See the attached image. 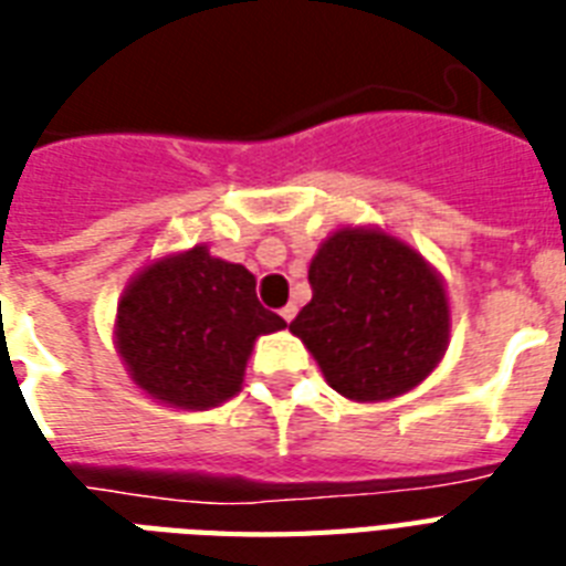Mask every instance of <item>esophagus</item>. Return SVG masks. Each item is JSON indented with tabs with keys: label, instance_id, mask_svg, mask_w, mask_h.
Masks as SVG:
<instances>
[{
	"label": "esophagus",
	"instance_id": "obj_1",
	"mask_svg": "<svg viewBox=\"0 0 566 566\" xmlns=\"http://www.w3.org/2000/svg\"><path fill=\"white\" fill-rule=\"evenodd\" d=\"M280 315H283L286 322H292V318H295V315H297V306L295 304H286V306H283V310H280Z\"/></svg>",
	"mask_w": 566,
	"mask_h": 566
}]
</instances>
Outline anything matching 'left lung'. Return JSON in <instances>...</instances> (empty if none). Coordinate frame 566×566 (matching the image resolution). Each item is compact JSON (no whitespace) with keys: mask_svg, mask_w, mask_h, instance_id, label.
<instances>
[{"mask_svg":"<svg viewBox=\"0 0 566 566\" xmlns=\"http://www.w3.org/2000/svg\"><path fill=\"white\" fill-rule=\"evenodd\" d=\"M313 301L289 331L324 380L352 401H387L419 387L449 345L440 274L396 235L343 227L310 262Z\"/></svg>","mask_w":566,"mask_h":566,"instance_id":"obj_1","label":"left lung"}]
</instances>
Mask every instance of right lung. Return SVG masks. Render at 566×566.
Masks as SVG:
<instances>
[{"instance_id": "add662e5", "label": "right lung", "mask_w": 566, "mask_h": 566, "mask_svg": "<svg viewBox=\"0 0 566 566\" xmlns=\"http://www.w3.org/2000/svg\"><path fill=\"white\" fill-rule=\"evenodd\" d=\"M283 327L260 304L251 271L197 244L135 274L117 304L115 343L147 396L206 410L242 389L253 343Z\"/></svg>"}]
</instances>
